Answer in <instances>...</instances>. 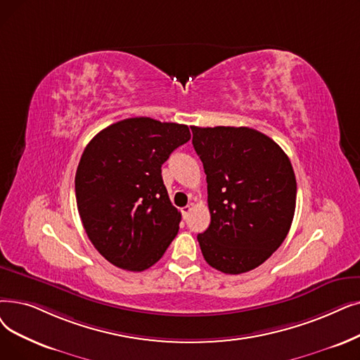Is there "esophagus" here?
<instances>
[{"label": "esophagus", "mask_w": 360, "mask_h": 360, "mask_svg": "<svg viewBox=\"0 0 360 360\" xmlns=\"http://www.w3.org/2000/svg\"><path fill=\"white\" fill-rule=\"evenodd\" d=\"M190 212H191V206H185V207L181 209V213H182V217H184V219L188 217Z\"/></svg>", "instance_id": "esophagus-1"}]
</instances>
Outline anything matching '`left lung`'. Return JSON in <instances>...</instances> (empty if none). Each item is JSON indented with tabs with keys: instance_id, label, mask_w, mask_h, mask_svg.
Listing matches in <instances>:
<instances>
[{
	"instance_id": "obj_1",
	"label": "left lung",
	"mask_w": 360,
	"mask_h": 360,
	"mask_svg": "<svg viewBox=\"0 0 360 360\" xmlns=\"http://www.w3.org/2000/svg\"><path fill=\"white\" fill-rule=\"evenodd\" d=\"M207 181L209 228L198 233L212 268L229 275L268 260L290 231L297 182L288 155L252 128L191 127Z\"/></svg>"
}]
</instances>
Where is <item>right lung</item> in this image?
<instances>
[{
  "instance_id": "obj_1",
  "label": "right lung",
  "mask_w": 360,
  "mask_h": 360,
  "mask_svg": "<svg viewBox=\"0 0 360 360\" xmlns=\"http://www.w3.org/2000/svg\"><path fill=\"white\" fill-rule=\"evenodd\" d=\"M190 138L186 124L131 117L85 147L75 176L77 212L92 245L115 266L146 271L176 237L181 213L169 200L162 165Z\"/></svg>"
}]
</instances>
